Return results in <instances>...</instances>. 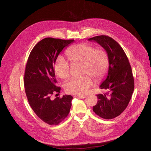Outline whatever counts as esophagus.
Here are the masks:
<instances>
[{
    "label": "esophagus",
    "mask_w": 151,
    "mask_h": 151,
    "mask_svg": "<svg viewBox=\"0 0 151 151\" xmlns=\"http://www.w3.org/2000/svg\"><path fill=\"white\" fill-rule=\"evenodd\" d=\"M75 97L80 98V99H84L86 97V96H75Z\"/></svg>",
    "instance_id": "esophagus-1"
}]
</instances>
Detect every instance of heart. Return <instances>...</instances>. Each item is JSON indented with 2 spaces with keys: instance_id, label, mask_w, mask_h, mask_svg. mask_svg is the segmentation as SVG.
<instances>
[{
  "instance_id": "heart-1",
  "label": "heart",
  "mask_w": 151,
  "mask_h": 151,
  "mask_svg": "<svg viewBox=\"0 0 151 151\" xmlns=\"http://www.w3.org/2000/svg\"><path fill=\"white\" fill-rule=\"evenodd\" d=\"M66 55L71 64H81V75H84L71 79L65 84L64 89L68 93L84 96L93 85L92 78L88 75L100 80L108 70V52L103 48H96L91 44L80 43L71 46L66 51ZM54 72L62 80H66L70 75L69 63L63 57H58L54 64Z\"/></svg>"
}]
</instances>
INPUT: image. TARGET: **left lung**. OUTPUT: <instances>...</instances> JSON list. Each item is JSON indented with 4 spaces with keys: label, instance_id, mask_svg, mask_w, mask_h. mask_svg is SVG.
<instances>
[{
    "label": "left lung",
    "instance_id": "8db88e82",
    "mask_svg": "<svg viewBox=\"0 0 151 151\" xmlns=\"http://www.w3.org/2000/svg\"><path fill=\"white\" fill-rule=\"evenodd\" d=\"M100 45L108 52L109 59L106 78L100 86L105 94L97 95L98 101L93 106L97 115L105 119L119 116L127 107L134 90V78L127 56L116 41L106 35L89 39Z\"/></svg>",
    "mask_w": 151,
    "mask_h": 151
}]
</instances>
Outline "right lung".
<instances>
[{
  "mask_svg": "<svg viewBox=\"0 0 151 151\" xmlns=\"http://www.w3.org/2000/svg\"><path fill=\"white\" fill-rule=\"evenodd\" d=\"M73 42L45 38L34 47L26 63L24 83L29 104L36 115L50 125H58L64 120L71 106L73 97L70 95L54 100L51 97L60 91L55 84V60L62 50Z\"/></svg>",
  "mask_w": 151,
  "mask_h": 151,
  "instance_id": "1",
  "label": "right lung"
}]
</instances>
